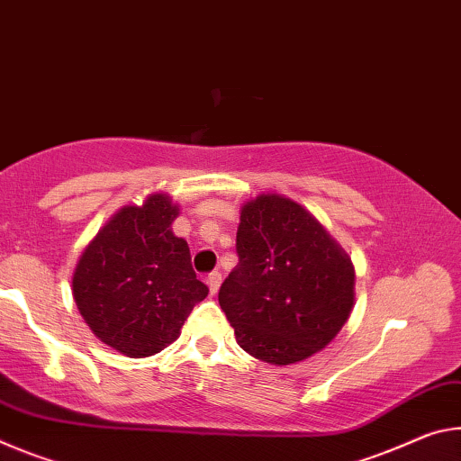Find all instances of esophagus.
<instances>
[{"instance_id":"obj_1","label":"esophagus","mask_w":461,"mask_h":461,"mask_svg":"<svg viewBox=\"0 0 461 461\" xmlns=\"http://www.w3.org/2000/svg\"><path fill=\"white\" fill-rule=\"evenodd\" d=\"M208 288H210V294H216L218 288H221L222 284V274L221 271H212V274H208Z\"/></svg>"}]
</instances>
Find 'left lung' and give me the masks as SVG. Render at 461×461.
Segmentation results:
<instances>
[{
	"instance_id": "8db88e82",
	"label": "left lung",
	"mask_w": 461,
	"mask_h": 461,
	"mask_svg": "<svg viewBox=\"0 0 461 461\" xmlns=\"http://www.w3.org/2000/svg\"><path fill=\"white\" fill-rule=\"evenodd\" d=\"M239 263L218 302L249 356L290 366L333 341L353 306V266L300 203L267 194L245 203Z\"/></svg>"
}]
</instances>
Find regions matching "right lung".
<instances>
[{
  "label": "right lung",
  "instance_id": "right-lung-1",
  "mask_svg": "<svg viewBox=\"0 0 461 461\" xmlns=\"http://www.w3.org/2000/svg\"><path fill=\"white\" fill-rule=\"evenodd\" d=\"M177 216L165 194L126 206L97 232L73 276V296L97 339L128 357H149L176 341L208 296L190 247L171 232Z\"/></svg>",
  "mask_w": 461,
  "mask_h": 461
}]
</instances>
